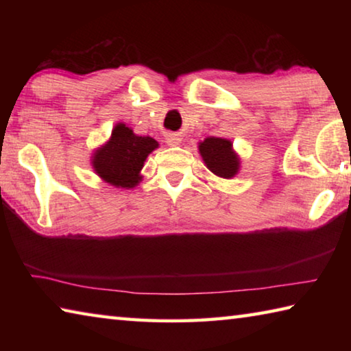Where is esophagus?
<instances>
[{
    "instance_id": "obj_1",
    "label": "esophagus",
    "mask_w": 351,
    "mask_h": 351,
    "mask_svg": "<svg viewBox=\"0 0 351 351\" xmlns=\"http://www.w3.org/2000/svg\"><path fill=\"white\" fill-rule=\"evenodd\" d=\"M165 142H167L169 147H178L181 144V139L178 138V136H173V134H169L167 138H165Z\"/></svg>"
}]
</instances>
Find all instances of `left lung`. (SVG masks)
<instances>
[{"instance_id": "left-lung-1", "label": "left lung", "mask_w": 351, "mask_h": 351, "mask_svg": "<svg viewBox=\"0 0 351 351\" xmlns=\"http://www.w3.org/2000/svg\"><path fill=\"white\" fill-rule=\"evenodd\" d=\"M198 152L206 167L223 180H230L240 171L241 161L234 150L232 141L224 138H206L198 142Z\"/></svg>"}]
</instances>
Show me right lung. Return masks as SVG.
<instances>
[{"label":"right lung","instance_id":"add662e5","mask_svg":"<svg viewBox=\"0 0 351 351\" xmlns=\"http://www.w3.org/2000/svg\"><path fill=\"white\" fill-rule=\"evenodd\" d=\"M159 147L150 136L134 134L133 128L119 122L110 139L97 147L91 156V165L104 182L117 189H134L142 181L141 170L148 154Z\"/></svg>","mask_w":351,"mask_h":351}]
</instances>
